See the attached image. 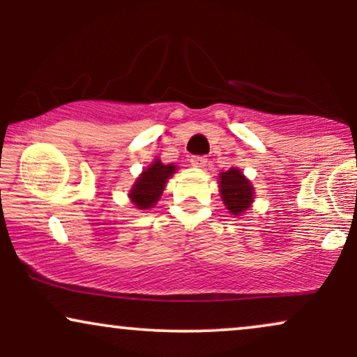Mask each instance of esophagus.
Masks as SVG:
<instances>
[{"mask_svg":"<svg viewBox=\"0 0 357 357\" xmlns=\"http://www.w3.org/2000/svg\"><path fill=\"white\" fill-rule=\"evenodd\" d=\"M191 165L195 166V167H204L206 166V162H208V159L204 158V155H191Z\"/></svg>","mask_w":357,"mask_h":357,"instance_id":"1","label":"esophagus"}]
</instances>
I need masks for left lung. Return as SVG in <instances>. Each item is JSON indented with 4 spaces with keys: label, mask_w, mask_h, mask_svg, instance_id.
<instances>
[{
    "label": "left lung",
    "mask_w": 357,
    "mask_h": 357,
    "mask_svg": "<svg viewBox=\"0 0 357 357\" xmlns=\"http://www.w3.org/2000/svg\"><path fill=\"white\" fill-rule=\"evenodd\" d=\"M218 184L221 202L230 215L241 216L252 208L255 202V188L238 167L221 171L218 174Z\"/></svg>",
    "instance_id": "left-lung-1"
}]
</instances>
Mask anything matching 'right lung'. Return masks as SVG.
Instances as JSON below:
<instances>
[{"label": "right lung", "mask_w": 357, "mask_h": 357, "mask_svg": "<svg viewBox=\"0 0 357 357\" xmlns=\"http://www.w3.org/2000/svg\"><path fill=\"white\" fill-rule=\"evenodd\" d=\"M178 167L173 162L171 165H165L161 159L155 158L142 173L137 176L134 181L132 188L129 191V199L137 210H151L154 204L161 199L162 191H165L167 179L173 176Z\"/></svg>", "instance_id": "add662e5"}]
</instances>
